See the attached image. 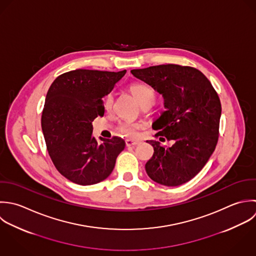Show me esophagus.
<instances>
[{
	"instance_id": "1",
	"label": "esophagus",
	"mask_w": 256,
	"mask_h": 256,
	"mask_svg": "<svg viewBox=\"0 0 256 256\" xmlns=\"http://www.w3.org/2000/svg\"><path fill=\"white\" fill-rule=\"evenodd\" d=\"M137 145H138L137 142H133V141H130V140H127V141H126V146H127V147H135V146H137Z\"/></svg>"
}]
</instances>
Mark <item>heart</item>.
I'll return each mask as SVG.
<instances>
[{
	"mask_svg": "<svg viewBox=\"0 0 256 256\" xmlns=\"http://www.w3.org/2000/svg\"><path fill=\"white\" fill-rule=\"evenodd\" d=\"M130 91L139 104L147 107H152L157 99V93L153 87L145 84H134L130 86ZM104 105L106 109H111L113 106V96L108 94L104 99ZM143 128V124L134 121H124L119 124L118 132L123 137L129 139H135L139 135V130Z\"/></svg>",
	"mask_w": 256,
	"mask_h": 256,
	"instance_id": "1",
	"label": "heart"
}]
</instances>
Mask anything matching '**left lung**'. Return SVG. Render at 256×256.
I'll use <instances>...</instances> for the list:
<instances>
[{
  "instance_id": "left-lung-1",
  "label": "left lung",
  "mask_w": 256,
  "mask_h": 256,
  "mask_svg": "<svg viewBox=\"0 0 256 256\" xmlns=\"http://www.w3.org/2000/svg\"><path fill=\"white\" fill-rule=\"evenodd\" d=\"M131 74L163 95L166 111L153 123L161 141H148L154 148L146 163L156 182L176 186L192 180L204 167L218 140L222 104L210 80L198 70L178 64H161L133 70Z\"/></svg>"
}]
</instances>
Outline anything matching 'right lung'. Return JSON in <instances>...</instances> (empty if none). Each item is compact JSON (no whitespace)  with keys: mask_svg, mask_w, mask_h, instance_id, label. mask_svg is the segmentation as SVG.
Here are the masks:
<instances>
[{"mask_svg":"<svg viewBox=\"0 0 256 256\" xmlns=\"http://www.w3.org/2000/svg\"><path fill=\"white\" fill-rule=\"evenodd\" d=\"M125 74L76 70L58 76L48 91L42 115L46 148L56 168L72 182L105 180L125 148L119 137L98 144L92 136V121L104 114L102 98Z\"/></svg>","mask_w":256,"mask_h":256,"instance_id":"1","label":"right lung"}]
</instances>
